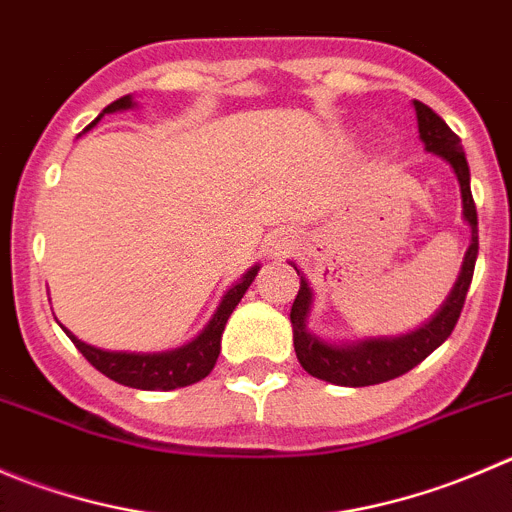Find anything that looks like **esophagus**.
<instances>
[{
  "label": "esophagus",
  "instance_id": "1",
  "mask_svg": "<svg viewBox=\"0 0 512 512\" xmlns=\"http://www.w3.org/2000/svg\"><path fill=\"white\" fill-rule=\"evenodd\" d=\"M292 235L290 232H275V235L270 237V242H267V252H270V255H285L287 250H290L292 247Z\"/></svg>",
  "mask_w": 512,
  "mask_h": 512
}]
</instances>
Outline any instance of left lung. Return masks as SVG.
I'll use <instances>...</instances> for the list:
<instances>
[{"label": "left lung", "instance_id": "1", "mask_svg": "<svg viewBox=\"0 0 512 512\" xmlns=\"http://www.w3.org/2000/svg\"><path fill=\"white\" fill-rule=\"evenodd\" d=\"M415 114H418V132L425 150L440 155L460 182V197H463V217L470 225V247L465 252L463 267H460L458 282L448 300L443 302L435 317L418 327L415 332L400 337H370V340L352 342V345H330L307 330V315L312 307V290L307 280L300 275V290H297L295 302L290 310L292 322V342L300 365L317 380L342 385V388H365V385H377L388 382L393 377L405 375L415 365L425 360L435 347L443 345L455 330L460 312H463L465 295L473 280L475 260H478V212H475L473 192H470V167L465 160L460 137L450 130L443 117L433 112L428 104L415 99Z\"/></svg>", "mask_w": 512, "mask_h": 512}]
</instances>
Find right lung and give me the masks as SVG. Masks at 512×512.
I'll list each match as a JSON object with an SVG mask.
<instances>
[{"label": "right lung", "mask_w": 512, "mask_h": 512, "mask_svg": "<svg viewBox=\"0 0 512 512\" xmlns=\"http://www.w3.org/2000/svg\"><path fill=\"white\" fill-rule=\"evenodd\" d=\"M135 107V99L132 94H124V97L114 99L112 104L102 109L97 119H94L89 127L99 122L104 114L119 112V109ZM87 127V130H89ZM257 270L260 267H252L242 275L240 282L230 287L222 297L220 307L212 315V320L207 322L205 330L195 337L187 345L177 347V350L167 352H112V350H99V347L87 345L79 337H74L67 327H62L67 332L69 340L74 342L79 352L97 367L102 375H107L109 380L119 382V385H127V388L137 390H175V388H187L192 382H200L202 377H207L215 367L217 357H220V342L222 332H225L227 320H230L232 310L237 307V302L242 300V295L247 292V287L255 280Z\"/></svg>", "instance_id": "add662e5"}]
</instances>
